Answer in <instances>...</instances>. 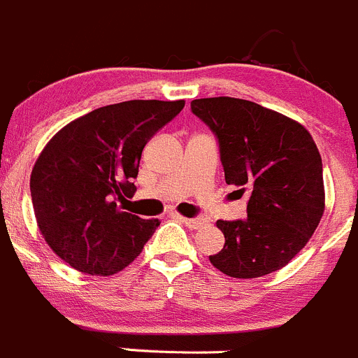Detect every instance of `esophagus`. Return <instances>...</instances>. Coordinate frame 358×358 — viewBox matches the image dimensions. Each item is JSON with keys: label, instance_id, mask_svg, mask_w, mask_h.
Wrapping results in <instances>:
<instances>
[{"label": "esophagus", "instance_id": "1", "mask_svg": "<svg viewBox=\"0 0 358 358\" xmlns=\"http://www.w3.org/2000/svg\"><path fill=\"white\" fill-rule=\"evenodd\" d=\"M179 219L187 226V228H191V229H200L207 224V221L201 217H179Z\"/></svg>", "mask_w": 358, "mask_h": 358}]
</instances>
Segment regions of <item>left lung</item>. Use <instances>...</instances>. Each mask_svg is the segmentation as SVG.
Wrapping results in <instances>:
<instances>
[{"mask_svg": "<svg viewBox=\"0 0 358 358\" xmlns=\"http://www.w3.org/2000/svg\"><path fill=\"white\" fill-rule=\"evenodd\" d=\"M191 113L217 139L226 182L249 193L245 219L215 222L226 242L208 259L235 278L280 270L306 245L324 214L322 158L310 132L243 99H194Z\"/></svg>", "mask_w": 358, "mask_h": 358, "instance_id": "8db88e82", "label": "left lung"}]
</instances>
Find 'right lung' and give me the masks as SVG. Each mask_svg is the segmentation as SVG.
Wrapping results in <instances>:
<instances>
[{"mask_svg":"<svg viewBox=\"0 0 358 358\" xmlns=\"http://www.w3.org/2000/svg\"><path fill=\"white\" fill-rule=\"evenodd\" d=\"M184 101H127L74 120L52 137L31 174L38 226L60 259L88 275H115L160 226L122 210L136 193L148 141Z\"/></svg>","mask_w":358,"mask_h":358,"instance_id":"add662e5","label":"right lung"}]
</instances>
